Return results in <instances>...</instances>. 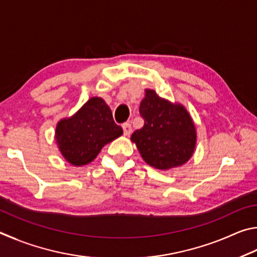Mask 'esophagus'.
<instances>
[{
    "mask_svg": "<svg viewBox=\"0 0 257 257\" xmlns=\"http://www.w3.org/2000/svg\"><path fill=\"white\" fill-rule=\"evenodd\" d=\"M121 127H123V131L125 136H130V134L132 133V126L131 124L128 123V121H126L123 125H121Z\"/></svg>",
    "mask_w": 257,
    "mask_h": 257,
    "instance_id": "obj_1",
    "label": "esophagus"
}]
</instances>
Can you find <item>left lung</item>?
I'll use <instances>...</instances> for the list:
<instances>
[{"instance_id": "1", "label": "left lung", "mask_w": 257, "mask_h": 257, "mask_svg": "<svg viewBox=\"0 0 257 257\" xmlns=\"http://www.w3.org/2000/svg\"><path fill=\"white\" fill-rule=\"evenodd\" d=\"M139 111L145 125L132 134L131 140L146 163L158 169L185 164L196 142L194 124L185 108L172 105L154 90H146Z\"/></svg>"}]
</instances>
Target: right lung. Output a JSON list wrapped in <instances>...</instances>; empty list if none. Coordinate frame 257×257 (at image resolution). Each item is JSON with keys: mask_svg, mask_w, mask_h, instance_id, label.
<instances>
[{"mask_svg": "<svg viewBox=\"0 0 257 257\" xmlns=\"http://www.w3.org/2000/svg\"><path fill=\"white\" fill-rule=\"evenodd\" d=\"M123 134L110 108L101 98L89 99L71 118L62 119L56 127L58 148L70 164L87 165L96 158L106 143Z\"/></svg>", "mask_w": 257, "mask_h": 257, "instance_id": "1", "label": "right lung"}]
</instances>
